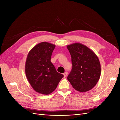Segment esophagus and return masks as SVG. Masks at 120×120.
I'll use <instances>...</instances> for the list:
<instances>
[{
	"mask_svg": "<svg viewBox=\"0 0 120 120\" xmlns=\"http://www.w3.org/2000/svg\"><path fill=\"white\" fill-rule=\"evenodd\" d=\"M63 75H64V78L66 77L67 75H68V72H67V71H66L65 72H64Z\"/></svg>",
	"mask_w": 120,
	"mask_h": 120,
	"instance_id": "obj_1",
	"label": "esophagus"
}]
</instances>
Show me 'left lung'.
<instances>
[{
  "mask_svg": "<svg viewBox=\"0 0 120 120\" xmlns=\"http://www.w3.org/2000/svg\"><path fill=\"white\" fill-rule=\"evenodd\" d=\"M71 57L72 69L68 80L79 92L92 89L99 81L101 64L92 50L81 43H74L67 46Z\"/></svg>",
  "mask_w": 120,
  "mask_h": 120,
  "instance_id": "8db88e82",
  "label": "left lung"
}]
</instances>
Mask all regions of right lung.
Wrapping results in <instances>:
<instances>
[{
    "instance_id": "add662e5",
    "label": "right lung",
    "mask_w": 120,
    "mask_h": 120,
    "mask_svg": "<svg viewBox=\"0 0 120 120\" xmlns=\"http://www.w3.org/2000/svg\"><path fill=\"white\" fill-rule=\"evenodd\" d=\"M55 47L49 42L39 43L28 52L25 61L27 80L35 92L43 95L53 92L64 77L57 72L50 61Z\"/></svg>"
}]
</instances>
